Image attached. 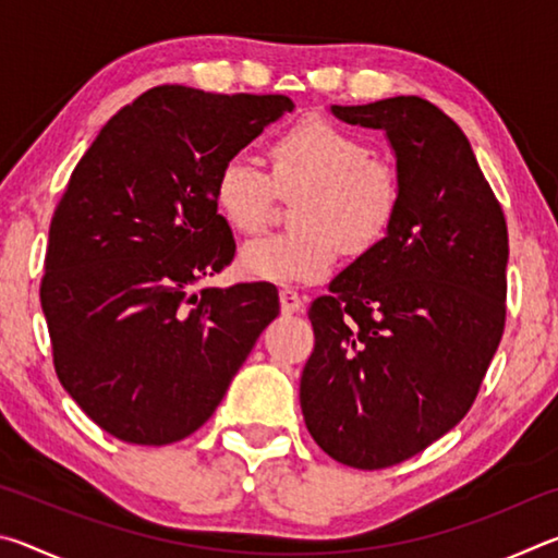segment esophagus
Instances as JSON below:
<instances>
[{
	"label": "esophagus",
	"instance_id": "1",
	"mask_svg": "<svg viewBox=\"0 0 558 558\" xmlns=\"http://www.w3.org/2000/svg\"><path fill=\"white\" fill-rule=\"evenodd\" d=\"M280 310L286 315L300 313V310H302V298L298 295V290H292V288H282L280 290Z\"/></svg>",
	"mask_w": 558,
	"mask_h": 558
}]
</instances>
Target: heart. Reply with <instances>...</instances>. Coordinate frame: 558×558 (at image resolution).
Wrapping results in <instances>:
<instances>
[{"mask_svg":"<svg viewBox=\"0 0 558 558\" xmlns=\"http://www.w3.org/2000/svg\"><path fill=\"white\" fill-rule=\"evenodd\" d=\"M272 174L245 153L223 159L214 199L233 231L256 233L268 221L276 192L294 196L290 231L243 245L241 268L268 282H307L335 268L339 243L366 253L393 229L401 211V179L386 159L372 157L362 137L323 118H305L270 145ZM274 179L270 180L269 177Z\"/></svg>","mask_w":558,"mask_h":558,"instance_id":"heart-1","label":"heart"}]
</instances>
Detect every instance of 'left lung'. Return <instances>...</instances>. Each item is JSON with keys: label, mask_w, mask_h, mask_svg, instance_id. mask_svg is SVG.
I'll list each match as a JSON object with an SVG mask.
<instances>
[{"label": "left lung", "mask_w": 558, "mask_h": 558, "mask_svg": "<svg viewBox=\"0 0 558 558\" xmlns=\"http://www.w3.org/2000/svg\"><path fill=\"white\" fill-rule=\"evenodd\" d=\"M332 112L386 132L401 211L310 307L300 405L329 458L381 470L446 436L475 401L505 329L507 223L468 137L433 102Z\"/></svg>", "instance_id": "1"}]
</instances>
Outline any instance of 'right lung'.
Instances as JSON below:
<instances>
[{
    "label": "right lung",
    "instance_id": "1",
    "mask_svg": "<svg viewBox=\"0 0 558 558\" xmlns=\"http://www.w3.org/2000/svg\"><path fill=\"white\" fill-rule=\"evenodd\" d=\"M292 108L288 96L157 86L75 165L51 219L41 310L59 381L110 436H192L278 317L270 282L192 288L235 253L214 199L223 159Z\"/></svg>",
    "mask_w": 558,
    "mask_h": 558
}]
</instances>
